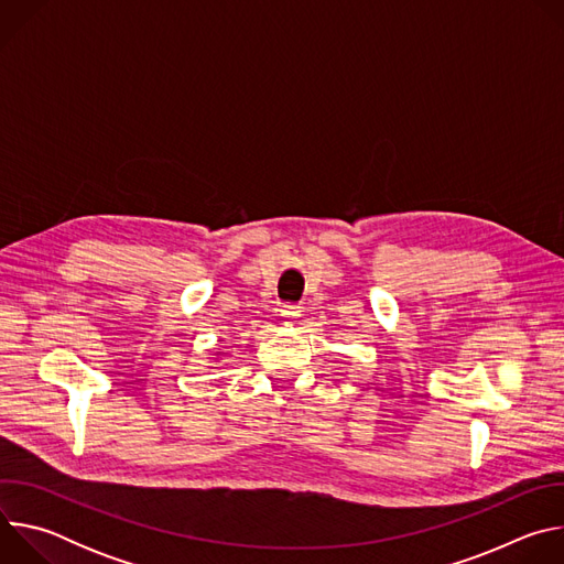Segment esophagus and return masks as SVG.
Returning a JSON list of instances; mask_svg holds the SVG:
<instances>
[{"mask_svg":"<svg viewBox=\"0 0 564 564\" xmlns=\"http://www.w3.org/2000/svg\"><path fill=\"white\" fill-rule=\"evenodd\" d=\"M281 316H283L285 321H294V318L301 316V307H299L296 303H283V305H281Z\"/></svg>","mask_w":564,"mask_h":564,"instance_id":"1","label":"esophagus"}]
</instances>
